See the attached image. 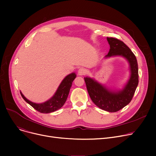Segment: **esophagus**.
<instances>
[{"label":"esophagus","instance_id":"obj_1","mask_svg":"<svg viewBox=\"0 0 156 156\" xmlns=\"http://www.w3.org/2000/svg\"><path fill=\"white\" fill-rule=\"evenodd\" d=\"M87 73V70L86 69L83 68H81L78 69V75L79 76H82V75H85V74Z\"/></svg>","mask_w":156,"mask_h":156}]
</instances>
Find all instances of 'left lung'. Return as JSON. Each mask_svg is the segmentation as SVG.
<instances>
[{"instance_id": "1", "label": "left lung", "mask_w": 156, "mask_h": 156, "mask_svg": "<svg viewBox=\"0 0 156 156\" xmlns=\"http://www.w3.org/2000/svg\"><path fill=\"white\" fill-rule=\"evenodd\" d=\"M107 40L110 49L105 58L122 56L129 64L131 74L127 83L121 90H112L93 78L85 77L84 79L93 102L102 110L114 112L125 107L132 101L138 84V68L135 55L123 42L112 37H108Z\"/></svg>"}]
</instances>
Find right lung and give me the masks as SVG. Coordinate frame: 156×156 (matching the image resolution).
<instances>
[{
  "label": "right lung",
  "instance_id": "right-lung-1",
  "mask_svg": "<svg viewBox=\"0 0 156 156\" xmlns=\"http://www.w3.org/2000/svg\"><path fill=\"white\" fill-rule=\"evenodd\" d=\"M76 76V75L75 73H72L66 76L62 81L54 95L50 99L43 103L37 104L32 102L28 100L23 95L21 92H20V94L23 99L37 111L42 113H50L54 112L61 108L66 101L73 80L75 79Z\"/></svg>",
  "mask_w": 156,
  "mask_h": 156
}]
</instances>
